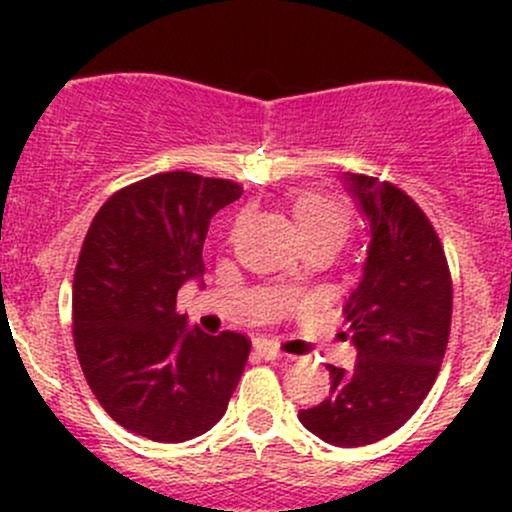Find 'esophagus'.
I'll return each instance as SVG.
<instances>
[{
	"mask_svg": "<svg viewBox=\"0 0 512 512\" xmlns=\"http://www.w3.org/2000/svg\"><path fill=\"white\" fill-rule=\"evenodd\" d=\"M255 349H257V354H260L262 359H267V361H277V359H285V356H287V354H282L280 349H277L275 344H270V342H257Z\"/></svg>",
	"mask_w": 512,
	"mask_h": 512,
	"instance_id": "1",
	"label": "esophagus"
}]
</instances>
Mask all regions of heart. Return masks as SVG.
<instances>
[{"instance_id": "obj_1", "label": "heart", "mask_w": 512, "mask_h": 512, "mask_svg": "<svg viewBox=\"0 0 512 512\" xmlns=\"http://www.w3.org/2000/svg\"><path fill=\"white\" fill-rule=\"evenodd\" d=\"M294 218H297L299 232H302L304 242L329 240L342 245L347 237L349 220L344 210L339 208L334 200L324 198L317 193H302L294 198Z\"/></svg>"}]
</instances>
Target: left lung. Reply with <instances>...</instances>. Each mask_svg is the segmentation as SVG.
Wrapping results in <instances>:
<instances>
[{"label":"left lung","mask_w":512,"mask_h":512,"mask_svg":"<svg viewBox=\"0 0 512 512\" xmlns=\"http://www.w3.org/2000/svg\"><path fill=\"white\" fill-rule=\"evenodd\" d=\"M342 180L369 235L344 307L356 364H329V396L299 411V421L324 443L356 448L404 426L431 391L451 332L453 289L438 235L404 190L369 175Z\"/></svg>","instance_id":"left-lung-1"}]
</instances>
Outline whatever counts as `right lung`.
I'll return each mask as SVG.
<instances>
[{
    "label": "right lung",
    "mask_w": 512,
    "mask_h": 512,
    "mask_svg": "<svg viewBox=\"0 0 512 512\" xmlns=\"http://www.w3.org/2000/svg\"><path fill=\"white\" fill-rule=\"evenodd\" d=\"M242 188L173 170L118 190L86 232L74 275V339L86 381L128 431L183 443L210 431L245 371L250 342L175 312L203 277V242Z\"/></svg>",
    "instance_id": "1"
}]
</instances>
